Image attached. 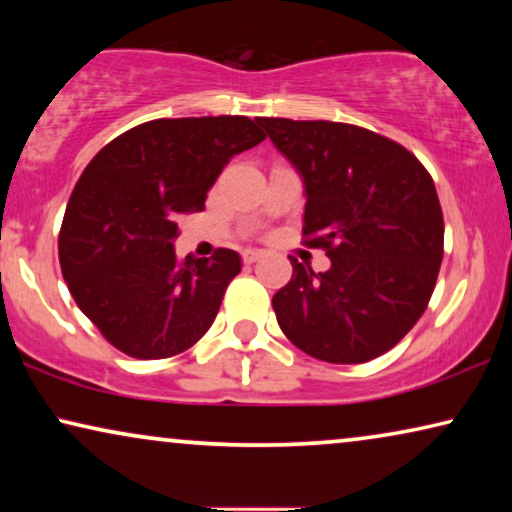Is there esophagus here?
<instances>
[{
	"label": "esophagus",
	"instance_id": "esophagus-1",
	"mask_svg": "<svg viewBox=\"0 0 512 512\" xmlns=\"http://www.w3.org/2000/svg\"><path fill=\"white\" fill-rule=\"evenodd\" d=\"M261 256H263L261 249H244V251H242L244 263H256Z\"/></svg>",
	"mask_w": 512,
	"mask_h": 512
}]
</instances>
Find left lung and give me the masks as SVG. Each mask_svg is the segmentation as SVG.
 Masks as SVG:
<instances>
[{"instance_id": "8db88e82", "label": "left lung", "mask_w": 512, "mask_h": 512, "mask_svg": "<svg viewBox=\"0 0 512 512\" xmlns=\"http://www.w3.org/2000/svg\"><path fill=\"white\" fill-rule=\"evenodd\" d=\"M305 184L303 235L331 268L291 258L272 298L298 349L328 363L389 352L429 305L443 261V209L426 167L401 144L359 125L258 118Z\"/></svg>"}]
</instances>
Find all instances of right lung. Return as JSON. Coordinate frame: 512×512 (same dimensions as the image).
Here are the masks:
<instances>
[{
    "mask_svg": "<svg viewBox=\"0 0 512 512\" xmlns=\"http://www.w3.org/2000/svg\"><path fill=\"white\" fill-rule=\"evenodd\" d=\"M265 135L247 116L158 118L109 142L76 181L62 219V277L123 354L167 359L214 324L240 254L179 261V216L205 209L228 160Z\"/></svg>",
    "mask_w": 512,
    "mask_h": 512,
    "instance_id": "add662e5",
    "label": "right lung"
}]
</instances>
